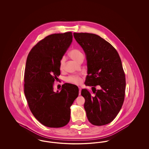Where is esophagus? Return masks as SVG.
I'll return each instance as SVG.
<instances>
[{
	"mask_svg": "<svg viewBox=\"0 0 149 149\" xmlns=\"http://www.w3.org/2000/svg\"><path fill=\"white\" fill-rule=\"evenodd\" d=\"M79 95H80L81 94V88L80 87H79Z\"/></svg>",
	"mask_w": 149,
	"mask_h": 149,
	"instance_id": "esophagus-1",
	"label": "esophagus"
}]
</instances>
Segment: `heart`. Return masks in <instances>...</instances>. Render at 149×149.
I'll return each instance as SVG.
<instances>
[{
  "label": "heart",
  "instance_id": "obj_1",
  "mask_svg": "<svg viewBox=\"0 0 149 149\" xmlns=\"http://www.w3.org/2000/svg\"><path fill=\"white\" fill-rule=\"evenodd\" d=\"M69 56H70L71 58H72L74 60H75L77 62H79L80 59L81 57H84L83 53L80 50L76 49H72L69 52ZM65 63V57H63L60 60V64H59L60 69L61 70L64 69ZM65 80L68 83L77 84V85L80 84L82 82V78L78 75H70V76L67 77L65 79Z\"/></svg>",
  "mask_w": 149,
  "mask_h": 149
}]
</instances>
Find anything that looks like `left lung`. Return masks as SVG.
I'll return each mask as SVG.
<instances>
[{
    "label": "left lung",
    "instance_id": "obj_1",
    "mask_svg": "<svg viewBox=\"0 0 149 149\" xmlns=\"http://www.w3.org/2000/svg\"><path fill=\"white\" fill-rule=\"evenodd\" d=\"M73 35L86 56L85 84L92 86V92L85 89L81 92L87 118L95 126L108 124L120 111L125 99L126 78L120 57L113 46L99 36ZM97 86L100 90L96 89Z\"/></svg>",
    "mask_w": 149,
    "mask_h": 149
}]
</instances>
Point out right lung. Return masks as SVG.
<instances>
[{
    "instance_id": "add662e5",
    "label": "right lung",
    "mask_w": 149,
    "mask_h": 149,
    "mask_svg": "<svg viewBox=\"0 0 149 149\" xmlns=\"http://www.w3.org/2000/svg\"><path fill=\"white\" fill-rule=\"evenodd\" d=\"M72 32L54 33L40 41L29 52L24 76V92L36 118L49 127H62L70 119V106L78 97V86L65 83L54 92L60 75V60L70 45Z\"/></svg>"
}]
</instances>
